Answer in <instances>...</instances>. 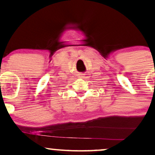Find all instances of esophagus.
<instances>
[{"mask_svg":"<svg viewBox=\"0 0 155 155\" xmlns=\"http://www.w3.org/2000/svg\"><path fill=\"white\" fill-rule=\"evenodd\" d=\"M80 78H85V74H80Z\"/></svg>","mask_w":155,"mask_h":155,"instance_id":"34e87169","label":"esophagus"}]
</instances>
